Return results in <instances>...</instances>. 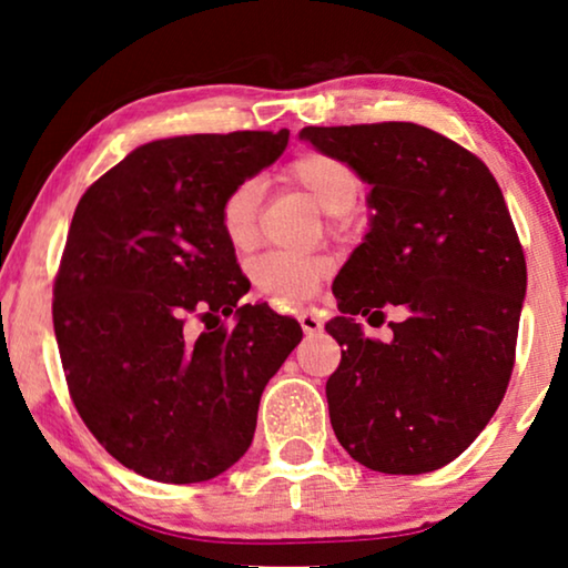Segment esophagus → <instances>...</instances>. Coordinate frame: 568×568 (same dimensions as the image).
I'll return each instance as SVG.
<instances>
[{
	"mask_svg": "<svg viewBox=\"0 0 568 568\" xmlns=\"http://www.w3.org/2000/svg\"><path fill=\"white\" fill-rule=\"evenodd\" d=\"M300 325L302 331H305V336H317V333H323L321 317H315L313 313H300Z\"/></svg>",
	"mask_w": 568,
	"mask_h": 568,
	"instance_id": "esophagus-1",
	"label": "esophagus"
}]
</instances>
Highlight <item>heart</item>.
I'll list each match as a JSON object with an SVG mask.
<instances>
[{
	"mask_svg": "<svg viewBox=\"0 0 568 568\" xmlns=\"http://www.w3.org/2000/svg\"><path fill=\"white\" fill-rule=\"evenodd\" d=\"M286 181L297 185L323 212L346 214L362 193V181L352 165L323 152H305L284 170ZM261 183L255 178L240 181L220 206L222 235L235 251H247L258 237ZM333 271L325 253L290 255L268 253L251 266V278L258 292L276 302H302L313 297L323 278Z\"/></svg>",
	"mask_w": 568,
	"mask_h": 568,
	"instance_id": "b5f03b06",
	"label": "heart"
}]
</instances>
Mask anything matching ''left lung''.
I'll return each mask as SVG.
<instances>
[{
  "label": "left lung",
  "instance_id": "left-lung-1",
  "mask_svg": "<svg viewBox=\"0 0 568 568\" xmlns=\"http://www.w3.org/2000/svg\"><path fill=\"white\" fill-rule=\"evenodd\" d=\"M302 142L369 185V230L338 271L325 323L341 364L331 426L356 463L418 476L453 463L507 393L527 266L499 183L453 139L406 121L307 126ZM407 310L387 345L355 315Z\"/></svg>",
  "mask_w": 568,
  "mask_h": 568
}]
</instances>
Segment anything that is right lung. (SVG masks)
<instances>
[{"mask_svg": "<svg viewBox=\"0 0 568 568\" xmlns=\"http://www.w3.org/2000/svg\"><path fill=\"white\" fill-rule=\"evenodd\" d=\"M290 131L158 139L84 191L53 284V331L82 422L121 465L199 484L247 453L261 393L302 328L240 305L247 278L220 227L240 181L274 165ZM236 313L232 329L212 326ZM207 331L196 334L187 317Z\"/></svg>", "mask_w": 568, "mask_h": 568, "instance_id": "1", "label": "right lung"}]
</instances>
